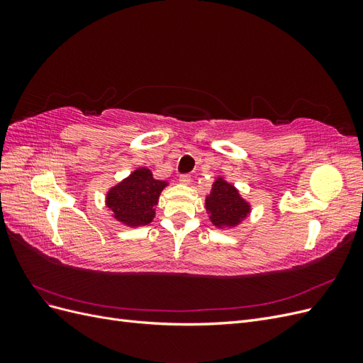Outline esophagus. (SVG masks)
Listing matches in <instances>:
<instances>
[{"instance_id": "34e87169", "label": "esophagus", "mask_w": 363, "mask_h": 363, "mask_svg": "<svg viewBox=\"0 0 363 363\" xmlns=\"http://www.w3.org/2000/svg\"><path fill=\"white\" fill-rule=\"evenodd\" d=\"M191 182H192V179H191L189 174H182L180 175V183L182 184H189Z\"/></svg>"}]
</instances>
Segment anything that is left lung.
<instances>
[{"instance_id": "obj_1", "label": "left lung", "mask_w": 363, "mask_h": 363, "mask_svg": "<svg viewBox=\"0 0 363 363\" xmlns=\"http://www.w3.org/2000/svg\"><path fill=\"white\" fill-rule=\"evenodd\" d=\"M206 211L215 227L232 228L250 215L251 206L232 183L218 177L212 184L211 194L206 196Z\"/></svg>"}]
</instances>
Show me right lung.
I'll use <instances>...</instances> for the list:
<instances>
[{
    "label": "right lung",
    "instance_id": "1",
    "mask_svg": "<svg viewBox=\"0 0 363 363\" xmlns=\"http://www.w3.org/2000/svg\"><path fill=\"white\" fill-rule=\"evenodd\" d=\"M168 182L156 180L148 168H138L127 179L108 189L106 206L116 221L127 227L148 225L156 215V206Z\"/></svg>",
    "mask_w": 363,
    "mask_h": 363
}]
</instances>
